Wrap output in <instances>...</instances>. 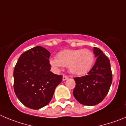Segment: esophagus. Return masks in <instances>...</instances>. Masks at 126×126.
<instances>
[{"mask_svg":"<svg viewBox=\"0 0 126 126\" xmlns=\"http://www.w3.org/2000/svg\"><path fill=\"white\" fill-rule=\"evenodd\" d=\"M68 76H66V75H63V80L64 81V80H66V79H68Z\"/></svg>","mask_w":126,"mask_h":126,"instance_id":"esophagus-1","label":"esophagus"}]
</instances>
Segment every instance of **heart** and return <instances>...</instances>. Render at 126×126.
<instances>
[{"instance_id":"heart-1","label":"heart","mask_w":126,"mask_h":126,"mask_svg":"<svg viewBox=\"0 0 126 126\" xmlns=\"http://www.w3.org/2000/svg\"><path fill=\"white\" fill-rule=\"evenodd\" d=\"M94 61L93 53L89 50H64L57 54V59L50 60L54 68L68 67L70 72L81 75L90 70Z\"/></svg>"}]
</instances>
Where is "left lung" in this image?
<instances>
[{
	"mask_svg": "<svg viewBox=\"0 0 126 126\" xmlns=\"http://www.w3.org/2000/svg\"><path fill=\"white\" fill-rule=\"evenodd\" d=\"M97 57L91 70L85 76L74 78L76 86L73 96L79 103L86 106L99 104L106 97L112 81L110 61L103 51L94 47Z\"/></svg>",
	"mask_w": 126,
	"mask_h": 126,
	"instance_id": "left-lung-1",
	"label": "left lung"
}]
</instances>
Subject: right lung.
<instances>
[{
	"label": "right lung",
	"instance_id": "obj_1",
	"mask_svg": "<svg viewBox=\"0 0 126 126\" xmlns=\"http://www.w3.org/2000/svg\"><path fill=\"white\" fill-rule=\"evenodd\" d=\"M50 53L37 46L20 55L14 71V89L25 106L38 109L51 101L63 76L50 71Z\"/></svg>",
	"mask_w": 126,
	"mask_h": 126
}]
</instances>
